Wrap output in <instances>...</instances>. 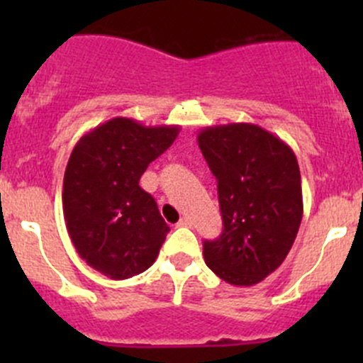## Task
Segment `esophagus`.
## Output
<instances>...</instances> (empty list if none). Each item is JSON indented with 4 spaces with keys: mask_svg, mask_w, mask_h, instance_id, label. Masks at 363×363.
Here are the masks:
<instances>
[{
    "mask_svg": "<svg viewBox=\"0 0 363 363\" xmlns=\"http://www.w3.org/2000/svg\"><path fill=\"white\" fill-rule=\"evenodd\" d=\"M193 221L191 218H188V216H184V218H181V221L177 223V226H191Z\"/></svg>",
    "mask_w": 363,
    "mask_h": 363,
    "instance_id": "34e87169",
    "label": "esophagus"
}]
</instances>
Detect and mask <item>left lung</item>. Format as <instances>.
Returning <instances> with one entry per match:
<instances>
[{"mask_svg":"<svg viewBox=\"0 0 363 363\" xmlns=\"http://www.w3.org/2000/svg\"><path fill=\"white\" fill-rule=\"evenodd\" d=\"M199 147L218 181L223 233L205 240L208 269L233 286H252L284 262L303 214L295 152L250 123L203 128Z\"/></svg>","mask_w":363,"mask_h":363,"instance_id":"left-lung-1","label":"left lung"}]
</instances>
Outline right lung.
Returning a JSON list of instances; mask_svg holds the SVG:
<instances>
[{
	"label": "right lung",
	"mask_w": 363,
	"mask_h": 363,
	"mask_svg": "<svg viewBox=\"0 0 363 363\" xmlns=\"http://www.w3.org/2000/svg\"><path fill=\"white\" fill-rule=\"evenodd\" d=\"M179 131L113 117L87 131L69 155L63 181L68 235L80 258L111 279L147 270L170 232L138 181Z\"/></svg>",
	"instance_id": "add662e5"
}]
</instances>
